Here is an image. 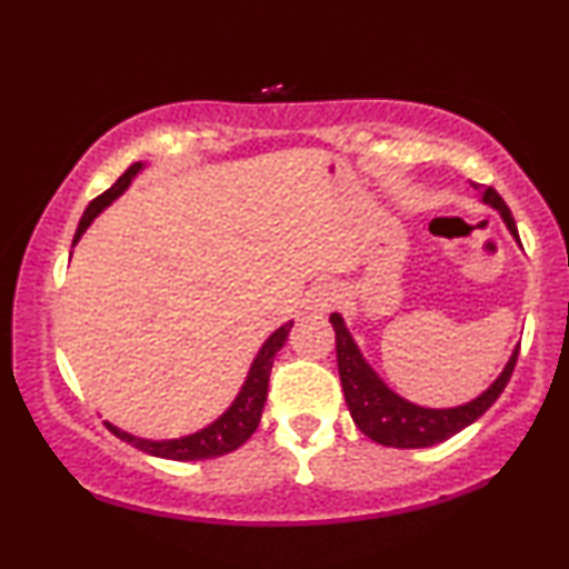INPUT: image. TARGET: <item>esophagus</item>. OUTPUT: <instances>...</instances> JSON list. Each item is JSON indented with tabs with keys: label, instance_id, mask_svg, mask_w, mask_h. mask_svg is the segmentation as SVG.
Segmentation results:
<instances>
[{
	"label": "esophagus",
	"instance_id": "obj_1",
	"mask_svg": "<svg viewBox=\"0 0 569 569\" xmlns=\"http://www.w3.org/2000/svg\"><path fill=\"white\" fill-rule=\"evenodd\" d=\"M339 299H341V293H339L337 283H318L310 291V299H307V302H310V310H315V312H328L333 305L339 302Z\"/></svg>",
	"mask_w": 569,
	"mask_h": 569
}]
</instances>
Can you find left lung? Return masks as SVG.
Segmentation results:
<instances>
[{"label": "left lung", "mask_w": 569, "mask_h": 569, "mask_svg": "<svg viewBox=\"0 0 569 569\" xmlns=\"http://www.w3.org/2000/svg\"><path fill=\"white\" fill-rule=\"evenodd\" d=\"M482 201L501 211L506 228H509L511 236L519 241L515 217H511L503 198L492 188H485ZM331 326L333 331H337L339 379L341 389H345L347 408H350L352 413V421L358 423L362 435L371 437L373 442L387 445V448H429V445L445 442L448 437L467 429L469 423L480 419L485 410L501 397L506 385H509L511 373H515L519 355L517 347V350L511 352L509 362H506L501 376L471 402H463V406L458 408H421L408 402L406 397L392 392V389L379 379V373H376L360 355L358 345H355V339L350 337V331H347L339 312L331 315Z\"/></svg>", "instance_id": "obj_1"}]
</instances>
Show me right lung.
I'll return each instance as SVG.
<instances>
[{"label": "right lung", "instance_id": "1", "mask_svg": "<svg viewBox=\"0 0 569 569\" xmlns=\"http://www.w3.org/2000/svg\"><path fill=\"white\" fill-rule=\"evenodd\" d=\"M140 169H142V163H132V167H129L127 172L113 182V188H108L106 193L98 196L92 203H89L84 217H81V222L77 228V236H73V243H79V238L84 236V230L92 224V219L98 217L100 211L108 207V203L116 201V198L124 193V190L129 188V182L134 180V174L140 172ZM291 326L293 323H283L270 339L264 341L262 350H259L254 362H251L249 376H246L241 392H238L236 400H232V406L224 410V413L219 416L214 423L203 427L201 432L188 435V437H177V440H142V437H132V435L121 432V429L113 427V423H108V429H111L116 437H121L124 442L134 445V448L142 450V453L169 458V461H203V458H217V456L230 453V450L241 448V445L257 432L259 419H262L272 360H276L280 347H283L286 339H289Z\"/></svg>", "mask_w": 569, "mask_h": 569}]
</instances>
